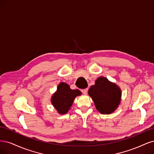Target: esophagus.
I'll return each mask as SVG.
<instances>
[{"instance_id":"esophagus-1","label":"esophagus","mask_w":154,"mask_h":154,"mask_svg":"<svg viewBox=\"0 0 154 154\" xmlns=\"http://www.w3.org/2000/svg\"><path fill=\"white\" fill-rule=\"evenodd\" d=\"M88 88H86V89H84V90H81V91H82V93H83V94H87V93H88Z\"/></svg>"}]
</instances>
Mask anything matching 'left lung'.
Listing matches in <instances>:
<instances>
[{
	"label": "left lung",
	"instance_id": "left-lung-1",
	"mask_svg": "<svg viewBox=\"0 0 154 154\" xmlns=\"http://www.w3.org/2000/svg\"><path fill=\"white\" fill-rule=\"evenodd\" d=\"M95 103L97 109L102 114H110L115 111L120 102L121 90L115 84L100 77L95 84L88 91Z\"/></svg>",
	"mask_w": 154,
	"mask_h": 154
}]
</instances>
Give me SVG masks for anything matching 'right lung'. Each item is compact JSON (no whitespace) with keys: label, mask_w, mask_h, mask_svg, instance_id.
I'll return each mask as SVG.
<instances>
[{"label":"right lung","mask_w":154,"mask_h":154,"mask_svg":"<svg viewBox=\"0 0 154 154\" xmlns=\"http://www.w3.org/2000/svg\"><path fill=\"white\" fill-rule=\"evenodd\" d=\"M79 90H72L67 84L61 82L52 98V103L59 113L66 114L72 106L74 98L81 95Z\"/></svg>","instance_id":"obj_1"}]
</instances>
